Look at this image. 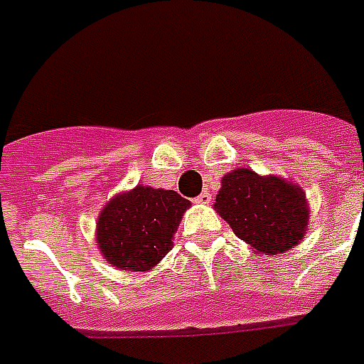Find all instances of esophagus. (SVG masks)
Wrapping results in <instances>:
<instances>
[{"label": "esophagus", "mask_w": 364, "mask_h": 364, "mask_svg": "<svg viewBox=\"0 0 364 364\" xmlns=\"http://www.w3.org/2000/svg\"><path fill=\"white\" fill-rule=\"evenodd\" d=\"M211 202V194L208 191H203L200 196L196 198V203H209Z\"/></svg>", "instance_id": "34e87169"}]
</instances>
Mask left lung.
<instances>
[{
	"instance_id": "1",
	"label": "left lung",
	"mask_w": 364,
	"mask_h": 364,
	"mask_svg": "<svg viewBox=\"0 0 364 364\" xmlns=\"http://www.w3.org/2000/svg\"><path fill=\"white\" fill-rule=\"evenodd\" d=\"M215 211L239 239L264 256L297 247L310 217L303 188L249 168H235L223 177Z\"/></svg>"
}]
</instances>
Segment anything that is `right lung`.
Here are the masks:
<instances>
[{
	"label": "right lung",
	"instance_id": "right-lung-1",
	"mask_svg": "<svg viewBox=\"0 0 364 364\" xmlns=\"http://www.w3.org/2000/svg\"><path fill=\"white\" fill-rule=\"evenodd\" d=\"M188 208L191 202L176 191L138 185L100 211L97 245L117 269L149 271L172 250L173 233Z\"/></svg>",
	"mask_w": 364,
	"mask_h": 364
}]
</instances>
